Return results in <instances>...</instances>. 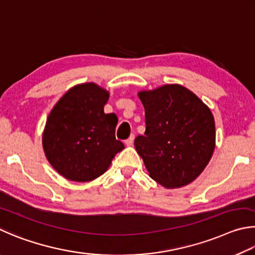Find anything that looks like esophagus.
I'll return each mask as SVG.
<instances>
[{
	"mask_svg": "<svg viewBox=\"0 0 255 255\" xmlns=\"http://www.w3.org/2000/svg\"><path fill=\"white\" fill-rule=\"evenodd\" d=\"M133 141H134V135L132 134L128 140H125V144H127L128 146H131L133 144Z\"/></svg>",
	"mask_w": 255,
	"mask_h": 255,
	"instance_id": "esophagus-1",
	"label": "esophagus"
}]
</instances>
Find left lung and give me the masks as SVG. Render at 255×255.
<instances>
[{"label": "left lung", "instance_id": "left-lung-1", "mask_svg": "<svg viewBox=\"0 0 255 255\" xmlns=\"http://www.w3.org/2000/svg\"><path fill=\"white\" fill-rule=\"evenodd\" d=\"M137 96L145 111L144 135L135 137L136 152L149 176L164 188L193 182L211 160L216 142L212 111L179 84H167Z\"/></svg>", "mask_w": 255, "mask_h": 255}]
</instances>
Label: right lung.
<instances>
[{
    "label": "right lung",
    "mask_w": 255,
    "mask_h": 255,
    "mask_svg": "<svg viewBox=\"0 0 255 255\" xmlns=\"http://www.w3.org/2000/svg\"><path fill=\"white\" fill-rule=\"evenodd\" d=\"M110 93L95 83L76 85L49 113L42 134L44 154L66 179L88 182L111 166L124 149L115 139L118 118L105 114Z\"/></svg>",
    "instance_id": "right-lung-1"
}]
</instances>
